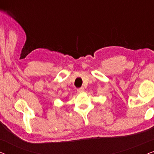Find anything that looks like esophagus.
I'll use <instances>...</instances> for the list:
<instances>
[{
    "label": "esophagus",
    "mask_w": 154,
    "mask_h": 154,
    "mask_svg": "<svg viewBox=\"0 0 154 154\" xmlns=\"http://www.w3.org/2000/svg\"><path fill=\"white\" fill-rule=\"evenodd\" d=\"M78 92H79V93H81V92H84V88L81 87V88H79V89L77 90Z\"/></svg>",
    "instance_id": "1"
}]
</instances>
